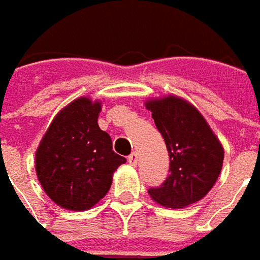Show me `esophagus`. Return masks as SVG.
Instances as JSON below:
<instances>
[{
  "instance_id": "obj_1",
  "label": "esophagus",
  "mask_w": 260,
  "mask_h": 260,
  "mask_svg": "<svg viewBox=\"0 0 260 260\" xmlns=\"http://www.w3.org/2000/svg\"><path fill=\"white\" fill-rule=\"evenodd\" d=\"M128 163L131 166H135V164L138 163V154L137 152H131L129 157H128Z\"/></svg>"
}]
</instances>
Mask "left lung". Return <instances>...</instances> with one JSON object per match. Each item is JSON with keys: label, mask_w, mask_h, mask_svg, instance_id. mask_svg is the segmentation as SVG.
<instances>
[{"label": "left lung", "mask_w": 260, "mask_h": 260, "mask_svg": "<svg viewBox=\"0 0 260 260\" xmlns=\"http://www.w3.org/2000/svg\"><path fill=\"white\" fill-rule=\"evenodd\" d=\"M145 108L151 112L170 157V175L160 187L148 189V193L163 207L186 208L215 185L224 148L201 112L185 99L175 94L150 99Z\"/></svg>", "instance_id": "obj_1"}]
</instances>
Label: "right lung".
Instances as JSON below:
<instances>
[{
  "instance_id": "right-lung-1",
  "label": "right lung",
  "mask_w": 260,
  "mask_h": 260,
  "mask_svg": "<svg viewBox=\"0 0 260 260\" xmlns=\"http://www.w3.org/2000/svg\"><path fill=\"white\" fill-rule=\"evenodd\" d=\"M102 102L78 97L53 118L36 150V175L46 195L70 211L94 207L108 193L125 157L99 128Z\"/></svg>"
}]
</instances>
